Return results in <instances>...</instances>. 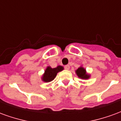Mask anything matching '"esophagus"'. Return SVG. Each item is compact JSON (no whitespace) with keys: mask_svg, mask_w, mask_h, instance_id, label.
I'll return each mask as SVG.
<instances>
[{"mask_svg":"<svg viewBox=\"0 0 121 121\" xmlns=\"http://www.w3.org/2000/svg\"><path fill=\"white\" fill-rule=\"evenodd\" d=\"M64 68H65V70H69V69H70V66L69 65H65L64 67Z\"/></svg>","mask_w":121,"mask_h":121,"instance_id":"esophagus-1","label":"esophagus"}]
</instances>
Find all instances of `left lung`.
I'll use <instances>...</instances> for the list:
<instances>
[{
  "label": "left lung",
  "mask_w": 121,
  "mask_h": 121,
  "mask_svg": "<svg viewBox=\"0 0 121 121\" xmlns=\"http://www.w3.org/2000/svg\"><path fill=\"white\" fill-rule=\"evenodd\" d=\"M76 73L77 74V76L82 79H89L90 78V75L87 74L86 69L82 67H80L76 70Z\"/></svg>",
  "instance_id": "8db88e82"
}]
</instances>
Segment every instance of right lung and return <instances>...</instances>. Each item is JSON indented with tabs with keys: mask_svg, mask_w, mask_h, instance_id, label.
<instances>
[{
	"mask_svg": "<svg viewBox=\"0 0 121 121\" xmlns=\"http://www.w3.org/2000/svg\"><path fill=\"white\" fill-rule=\"evenodd\" d=\"M63 67L62 66L58 65L56 68H51L50 67H47L45 69V73L42 76V80L45 82H49L52 81L57 75V73L63 71Z\"/></svg>",
	"mask_w": 121,
	"mask_h": 121,
	"instance_id": "add662e5",
	"label": "right lung"
}]
</instances>
